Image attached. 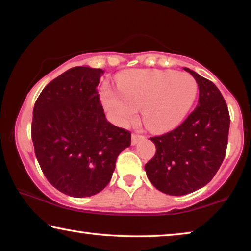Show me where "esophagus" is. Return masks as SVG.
I'll use <instances>...</instances> for the list:
<instances>
[{"label": "esophagus", "instance_id": "34e87169", "mask_svg": "<svg viewBox=\"0 0 251 251\" xmlns=\"http://www.w3.org/2000/svg\"><path fill=\"white\" fill-rule=\"evenodd\" d=\"M144 139V136L138 135V134H133L131 135V145H136L139 141Z\"/></svg>", "mask_w": 251, "mask_h": 251}]
</instances>
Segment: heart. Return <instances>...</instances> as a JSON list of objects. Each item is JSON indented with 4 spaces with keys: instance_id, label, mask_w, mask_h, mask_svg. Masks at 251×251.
Segmentation results:
<instances>
[{
    "instance_id": "1",
    "label": "heart",
    "mask_w": 251,
    "mask_h": 251,
    "mask_svg": "<svg viewBox=\"0 0 251 251\" xmlns=\"http://www.w3.org/2000/svg\"><path fill=\"white\" fill-rule=\"evenodd\" d=\"M198 85L192 75L163 70H130L117 80V90L104 85L100 97L117 123L134 120L143 106V117L152 130L175 128L196 100Z\"/></svg>"
}]
</instances>
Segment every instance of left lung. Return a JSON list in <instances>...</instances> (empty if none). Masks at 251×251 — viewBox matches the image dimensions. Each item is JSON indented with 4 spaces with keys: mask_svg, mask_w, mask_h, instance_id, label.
I'll return each mask as SVG.
<instances>
[{
    "mask_svg": "<svg viewBox=\"0 0 251 251\" xmlns=\"http://www.w3.org/2000/svg\"><path fill=\"white\" fill-rule=\"evenodd\" d=\"M184 70L198 84L197 107L177 128L150 138L156 154L145 165L152 186L172 196L196 192L212 179L225 158L230 126L227 104L216 85Z\"/></svg>",
    "mask_w": 251,
    "mask_h": 251,
    "instance_id": "8db88e82",
    "label": "left lung"
}]
</instances>
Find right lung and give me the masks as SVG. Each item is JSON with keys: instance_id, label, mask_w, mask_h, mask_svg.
Wrapping results in <instances>:
<instances>
[{"instance_id": "add662e5", "label": "right lung", "mask_w": 251, "mask_h": 251, "mask_svg": "<svg viewBox=\"0 0 251 251\" xmlns=\"http://www.w3.org/2000/svg\"><path fill=\"white\" fill-rule=\"evenodd\" d=\"M104 71L76 66L46 85L33 109L32 141L50 184L71 197H91L110 181L130 133L106 120L97 92Z\"/></svg>"}]
</instances>
